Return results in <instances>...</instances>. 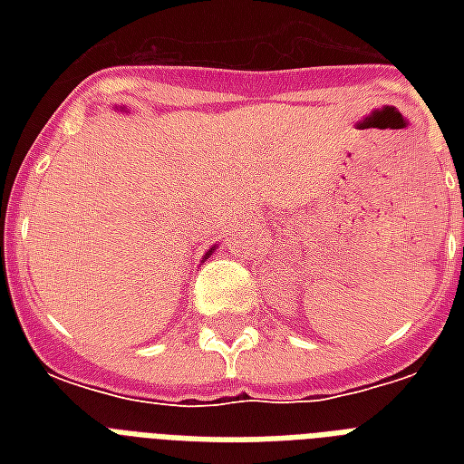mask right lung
Returning <instances> with one entry per match:
<instances>
[{
  "instance_id": "add662e5",
  "label": "right lung",
  "mask_w": 464,
  "mask_h": 464,
  "mask_svg": "<svg viewBox=\"0 0 464 464\" xmlns=\"http://www.w3.org/2000/svg\"><path fill=\"white\" fill-rule=\"evenodd\" d=\"M120 111H122V112H127V108H120ZM214 250H217V246H214V247H209V250H207V255H204L202 260H207V257H209V255L214 253Z\"/></svg>"
}]
</instances>
